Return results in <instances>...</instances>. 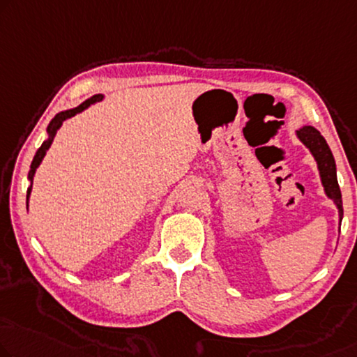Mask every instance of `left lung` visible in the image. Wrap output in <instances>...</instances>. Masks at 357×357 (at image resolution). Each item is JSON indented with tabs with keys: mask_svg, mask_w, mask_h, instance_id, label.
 I'll use <instances>...</instances> for the list:
<instances>
[{
	"mask_svg": "<svg viewBox=\"0 0 357 357\" xmlns=\"http://www.w3.org/2000/svg\"><path fill=\"white\" fill-rule=\"evenodd\" d=\"M296 136L303 144L310 149L312 157H314L319 174H321L324 190H326V195L331 200H333L335 206L338 208L340 225H342L343 202H342V192H340V185L337 181V165H335V158L332 155L331 147H328L327 141L324 139L321 132L312 126L300 128V130L296 131Z\"/></svg>",
	"mask_w": 357,
	"mask_h": 357,
	"instance_id": "obj_1",
	"label": "left lung"
}]
</instances>
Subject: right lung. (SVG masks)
Wrapping results in <instances>:
<instances>
[{"mask_svg": "<svg viewBox=\"0 0 357 357\" xmlns=\"http://www.w3.org/2000/svg\"><path fill=\"white\" fill-rule=\"evenodd\" d=\"M102 99H104V96H102V94H94L93 98L86 99V100H84L83 104H79L78 107H75V109H68V110H63V112H59V114H57V115L54 116V119H52V120L50 121V125H47V128H46V131H47V139H46L45 142H43L41 147L38 149V151H36L35 157H33V162H31V165H30V172H29L30 188L26 189V205H29V197H30V192H31V184H33V176H35L36 168L40 167L41 160H43V158H45V155H46L47 149L51 147L52 141H54V136H56L57 130H59V128L62 126L63 121L68 120V119H72V116H75L77 114H79V112L86 110L91 104L99 102V100H102Z\"/></svg>", "mask_w": 357, "mask_h": 357, "instance_id": "obj_1", "label": "right lung"}]
</instances>
